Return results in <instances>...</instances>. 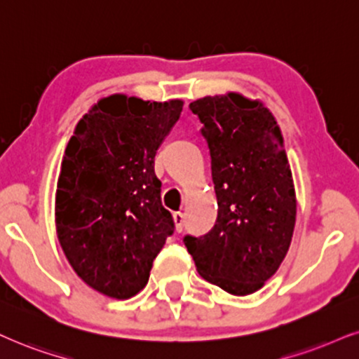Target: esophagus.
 Listing matches in <instances>:
<instances>
[{
    "instance_id": "1",
    "label": "esophagus",
    "mask_w": 359,
    "mask_h": 359,
    "mask_svg": "<svg viewBox=\"0 0 359 359\" xmlns=\"http://www.w3.org/2000/svg\"><path fill=\"white\" fill-rule=\"evenodd\" d=\"M172 221H175V228H176V231H178V233L183 231L184 215L181 213V211H176V213H172Z\"/></svg>"
}]
</instances>
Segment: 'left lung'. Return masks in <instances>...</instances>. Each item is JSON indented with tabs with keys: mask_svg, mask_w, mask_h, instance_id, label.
<instances>
[{
	"mask_svg": "<svg viewBox=\"0 0 359 359\" xmlns=\"http://www.w3.org/2000/svg\"><path fill=\"white\" fill-rule=\"evenodd\" d=\"M189 109L203 123L218 218L205 236H184L206 281L234 296L264 286L294 231L296 193L280 126L259 100L205 96Z\"/></svg>",
	"mask_w": 359,
	"mask_h": 359,
	"instance_id": "8db88e82",
	"label": "left lung"
}]
</instances>
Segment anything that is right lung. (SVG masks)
I'll return each mask as SVG.
<instances>
[{
    "mask_svg": "<svg viewBox=\"0 0 359 359\" xmlns=\"http://www.w3.org/2000/svg\"><path fill=\"white\" fill-rule=\"evenodd\" d=\"M183 101L109 95L78 121L65 149L56 188L60 245L76 274L109 298L128 299L146 286L172 216L154 175L159 144Z\"/></svg>",
    "mask_w": 359,
    "mask_h": 359,
    "instance_id": "right-lung-1",
    "label": "right lung"
}]
</instances>
